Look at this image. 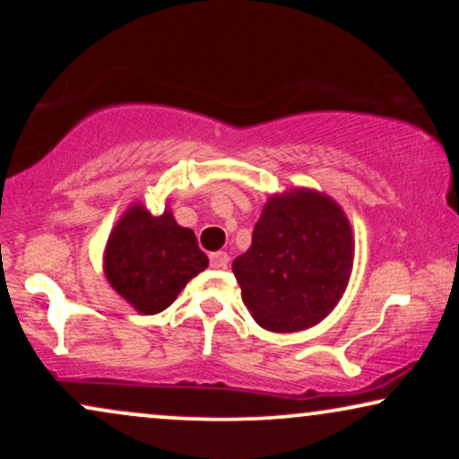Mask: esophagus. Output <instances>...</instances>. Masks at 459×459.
I'll return each instance as SVG.
<instances>
[{
    "label": "esophagus",
    "mask_w": 459,
    "mask_h": 459,
    "mask_svg": "<svg viewBox=\"0 0 459 459\" xmlns=\"http://www.w3.org/2000/svg\"><path fill=\"white\" fill-rule=\"evenodd\" d=\"M229 255H226V252H213V255H209V263H212V267L213 270H226V267H229Z\"/></svg>",
    "instance_id": "1"
}]
</instances>
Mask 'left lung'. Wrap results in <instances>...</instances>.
I'll use <instances>...</instances> for the list:
<instances>
[{
  "label": "left lung",
  "instance_id": "left-lung-1",
  "mask_svg": "<svg viewBox=\"0 0 459 459\" xmlns=\"http://www.w3.org/2000/svg\"><path fill=\"white\" fill-rule=\"evenodd\" d=\"M351 265L354 235L343 209L325 194L298 187L267 198L233 273L261 328L298 332L328 317Z\"/></svg>",
  "mask_w": 459,
  "mask_h": 459
}]
</instances>
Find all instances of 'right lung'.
<instances>
[{
	"label": "right lung",
	"instance_id": "obj_1",
	"mask_svg": "<svg viewBox=\"0 0 459 459\" xmlns=\"http://www.w3.org/2000/svg\"><path fill=\"white\" fill-rule=\"evenodd\" d=\"M209 265L192 229L177 224L166 209L152 215L134 203L109 233L103 255L108 282L142 315H157Z\"/></svg>",
	"mask_w": 459,
	"mask_h": 459
}]
</instances>
